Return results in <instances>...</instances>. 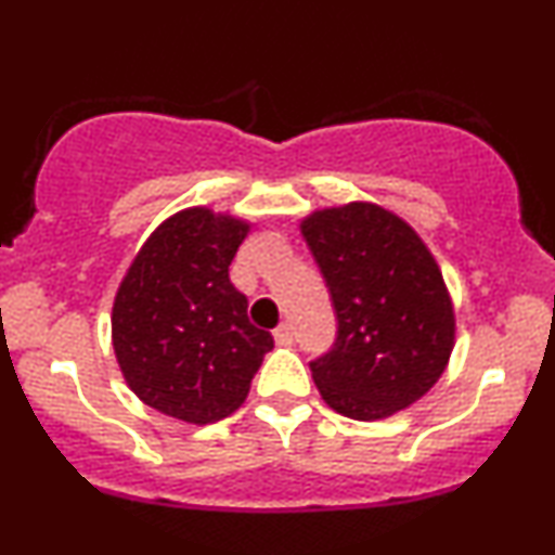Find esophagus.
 Returning a JSON list of instances; mask_svg holds the SVG:
<instances>
[{
  "instance_id": "34e87169",
  "label": "esophagus",
  "mask_w": 555,
  "mask_h": 555,
  "mask_svg": "<svg viewBox=\"0 0 555 555\" xmlns=\"http://www.w3.org/2000/svg\"><path fill=\"white\" fill-rule=\"evenodd\" d=\"M273 338H276V344H282V346L295 341V328H292V323L279 325V328L273 331Z\"/></svg>"
}]
</instances>
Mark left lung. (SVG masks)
<instances>
[{
    "label": "left lung",
    "mask_w": 555,
    "mask_h": 555,
    "mask_svg": "<svg viewBox=\"0 0 555 555\" xmlns=\"http://www.w3.org/2000/svg\"><path fill=\"white\" fill-rule=\"evenodd\" d=\"M338 318L310 364L320 396L357 422L409 409L437 385L455 349V305L418 232L385 206L349 202L299 222Z\"/></svg>",
    "instance_id": "8db88e82"
}]
</instances>
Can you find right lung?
<instances>
[{"label": "right lung", "instance_id": "1", "mask_svg": "<svg viewBox=\"0 0 555 555\" xmlns=\"http://www.w3.org/2000/svg\"><path fill=\"white\" fill-rule=\"evenodd\" d=\"M248 219L189 206L144 240L118 284L111 312L116 362L131 392L185 424H214L248 398L273 349L248 318L230 263Z\"/></svg>", "mask_w": 555, "mask_h": 555}]
</instances>
